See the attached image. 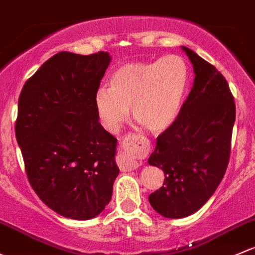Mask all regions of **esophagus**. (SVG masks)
Instances as JSON below:
<instances>
[{"label":"esophagus","mask_w":255,"mask_h":255,"mask_svg":"<svg viewBox=\"0 0 255 255\" xmlns=\"http://www.w3.org/2000/svg\"><path fill=\"white\" fill-rule=\"evenodd\" d=\"M123 151L119 156V165L123 171L136 170L140 166L136 160L148 154L150 144L148 139L141 135L129 134L122 140Z\"/></svg>","instance_id":"esophagus-1"}]
</instances>
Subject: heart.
<instances>
[{
	"label": "heart",
	"mask_w": 255,
	"mask_h": 255,
	"mask_svg": "<svg viewBox=\"0 0 255 255\" xmlns=\"http://www.w3.org/2000/svg\"><path fill=\"white\" fill-rule=\"evenodd\" d=\"M186 61L168 55L152 62H128L114 73L111 88L95 94V109L106 130L117 133L132 116L150 132L168 129L181 114L188 88Z\"/></svg>",
	"instance_id": "obj_1"
}]
</instances>
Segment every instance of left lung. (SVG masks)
<instances>
[{"label":"left lung","instance_id":"obj_1","mask_svg":"<svg viewBox=\"0 0 255 255\" xmlns=\"http://www.w3.org/2000/svg\"><path fill=\"white\" fill-rule=\"evenodd\" d=\"M181 49L193 64L192 90L148 159L165 173L163 186L149 195L150 205L168 219L192 215L215 193L229 165L236 120L235 99L224 76L194 51Z\"/></svg>","mask_w":255,"mask_h":255}]
</instances>
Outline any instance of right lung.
<instances>
[{"label": "right lung", "mask_w": 255, "mask_h": 255, "mask_svg": "<svg viewBox=\"0 0 255 255\" xmlns=\"http://www.w3.org/2000/svg\"><path fill=\"white\" fill-rule=\"evenodd\" d=\"M109 52H58L29 78L18 100L15 138L37 197L58 215L90 220L112 197L117 139L99 122L95 94Z\"/></svg>", "instance_id": "add662e5"}]
</instances>
